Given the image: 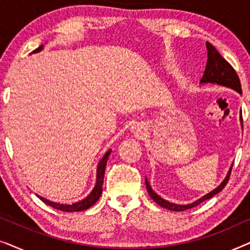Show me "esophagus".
I'll use <instances>...</instances> for the list:
<instances>
[{
    "instance_id": "obj_1",
    "label": "esophagus",
    "mask_w": 250,
    "mask_h": 250,
    "mask_svg": "<svg viewBox=\"0 0 250 250\" xmlns=\"http://www.w3.org/2000/svg\"><path fill=\"white\" fill-rule=\"evenodd\" d=\"M134 134L136 136H141L143 134V129L142 127H135L134 128Z\"/></svg>"
}]
</instances>
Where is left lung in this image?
<instances>
[{
    "label": "left lung",
    "instance_id": "left-lung-1",
    "mask_svg": "<svg viewBox=\"0 0 250 250\" xmlns=\"http://www.w3.org/2000/svg\"><path fill=\"white\" fill-rule=\"evenodd\" d=\"M206 45H207V51H208V53H207L208 59H207L206 69H205L204 76H203V78H201L200 83H214V84H218V85H223V86L233 88V90H235L241 94L242 93L241 84H240V80H239L237 71L233 69V67H232L231 64L229 63L220 53H218V51L215 49V47L211 45L209 42H207ZM240 118L242 121V116H240ZM231 170H232V166H231L230 170H229L227 177H225L223 182L221 183L220 187H217L216 189L211 191V192L207 193L206 196H204L203 198H200V199H198L197 201H194V203L190 204V205H175V204L168 203V201L164 200L163 198H160L158 194L155 193V191H152L151 187H150V184L146 179V190H148L150 197H151L153 201L158 204L159 206H162L169 210L183 211V210L190 209V208L197 206V205L201 204L205 200L210 199V198L214 197L215 194L221 192V191L224 189V187L227 186V183L229 182V179H230V175H231Z\"/></svg>",
    "mask_w": 250,
    "mask_h": 250
}]
</instances>
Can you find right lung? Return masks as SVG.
Here are the masks:
<instances>
[{
    "mask_svg": "<svg viewBox=\"0 0 250 250\" xmlns=\"http://www.w3.org/2000/svg\"><path fill=\"white\" fill-rule=\"evenodd\" d=\"M42 49H43V45H41V46L37 47L36 50H34L33 53L40 52V51ZM109 155H110V150L105 152L104 158L101 159L100 163H99L98 170H97V183H95V187H94V189L92 190V192L88 194V196L85 198V199L78 201V203H75L73 205H62V204L53 203V201L47 200L43 197H40V196H37V197H39L40 199L43 201V203L49 205V206L56 208V209L62 210V211H68V213H70V211L85 210V209H87V208H90L91 206H93V205L98 201L99 198H100L101 193H102V184H104V169H105V165H107Z\"/></svg>",
    "mask_w": 250,
    "mask_h": 250,
    "instance_id": "1",
    "label": "right lung"
}]
</instances>
